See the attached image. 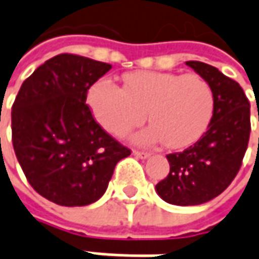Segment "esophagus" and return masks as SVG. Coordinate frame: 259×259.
<instances>
[{"mask_svg":"<svg viewBox=\"0 0 259 259\" xmlns=\"http://www.w3.org/2000/svg\"><path fill=\"white\" fill-rule=\"evenodd\" d=\"M133 155L139 157V159H147V157L150 156L149 152H143V150H133Z\"/></svg>","mask_w":259,"mask_h":259,"instance_id":"obj_1","label":"esophagus"}]
</instances>
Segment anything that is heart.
I'll list each match as a JSON object with an SVG mask.
<instances>
[{
    "mask_svg": "<svg viewBox=\"0 0 259 259\" xmlns=\"http://www.w3.org/2000/svg\"><path fill=\"white\" fill-rule=\"evenodd\" d=\"M96 120L113 135H123L146 120L153 126L136 136L140 143L165 142L170 149L191 146L209 126L215 96L198 74L136 71L124 76L123 89L107 78L87 93Z\"/></svg>",
    "mask_w": 259,
    "mask_h": 259,
    "instance_id": "heart-1",
    "label": "heart"
}]
</instances>
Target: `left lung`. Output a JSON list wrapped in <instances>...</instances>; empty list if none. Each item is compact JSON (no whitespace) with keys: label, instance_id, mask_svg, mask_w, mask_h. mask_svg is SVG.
<instances>
[{"label":"left lung","instance_id":"1","mask_svg":"<svg viewBox=\"0 0 259 259\" xmlns=\"http://www.w3.org/2000/svg\"><path fill=\"white\" fill-rule=\"evenodd\" d=\"M186 66L209 83L215 107L201 139L166 156L170 170L157 183L156 192L165 202L179 206L201 205L227 189L242 165L251 133V106L242 87L209 64L186 61Z\"/></svg>","mask_w":259,"mask_h":259}]
</instances>
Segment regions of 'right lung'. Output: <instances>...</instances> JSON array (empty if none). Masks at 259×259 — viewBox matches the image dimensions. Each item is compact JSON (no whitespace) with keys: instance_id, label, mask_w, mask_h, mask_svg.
I'll list each match as a JSON object with an SVG mask.
<instances>
[{"instance_id":"1","label":"right lung","mask_w":259,"mask_h":259,"mask_svg":"<svg viewBox=\"0 0 259 259\" xmlns=\"http://www.w3.org/2000/svg\"><path fill=\"white\" fill-rule=\"evenodd\" d=\"M112 68L58 54L21 85L11 112L13 146L34 191L61 206L99 201L130 150L106 133L85 104L87 90Z\"/></svg>"}]
</instances>
